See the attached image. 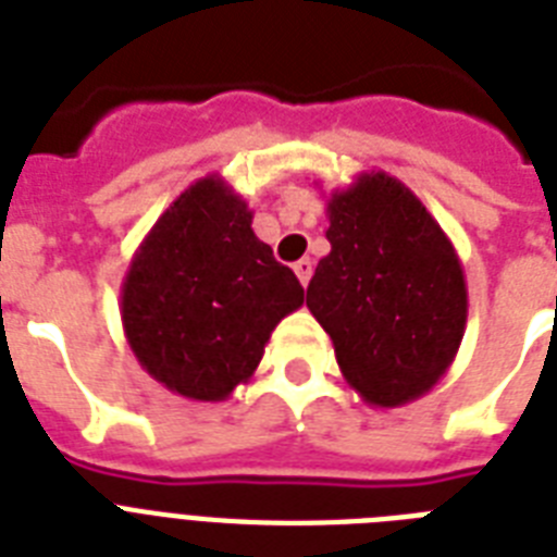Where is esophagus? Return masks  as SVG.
Returning a JSON list of instances; mask_svg holds the SVG:
<instances>
[{"instance_id": "obj_1", "label": "esophagus", "mask_w": 557, "mask_h": 557, "mask_svg": "<svg viewBox=\"0 0 557 557\" xmlns=\"http://www.w3.org/2000/svg\"><path fill=\"white\" fill-rule=\"evenodd\" d=\"M312 269H314V262L309 260V257H304V260L295 262V274H297V280L304 283V286H309V280H312Z\"/></svg>"}]
</instances>
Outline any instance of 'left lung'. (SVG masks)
<instances>
[{"label": "left lung", "mask_w": 557, "mask_h": 557, "mask_svg": "<svg viewBox=\"0 0 557 557\" xmlns=\"http://www.w3.org/2000/svg\"><path fill=\"white\" fill-rule=\"evenodd\" d=\"M326 216L332 251L314 269L306 306L367 405H407L448 372L466 335L457 248L419 196L384 170L332 190Z\"/></svg>", "instance_id": "obj_1"}]
</instances>
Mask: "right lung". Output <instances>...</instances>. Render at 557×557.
Masks as SVG:
<instances>
[{
    "mask_svg": "<svg viewBox=\"0 0 557 557\" xmlns=\"http://www.w3.org/2000/svg\"><path fill=\"white\" fill-rule=\"evenodd\" d=\"M253 210L210 176L193 182L144 236L121 283V321L138 364L170 393L225 401L260 367L304 286L257 239Z\"/></svg>",
    "mask_w": 557,
    "mask_h": 557,
    "instance_id": "obj_1",
    "label": "right lung"
}]
</instances>
